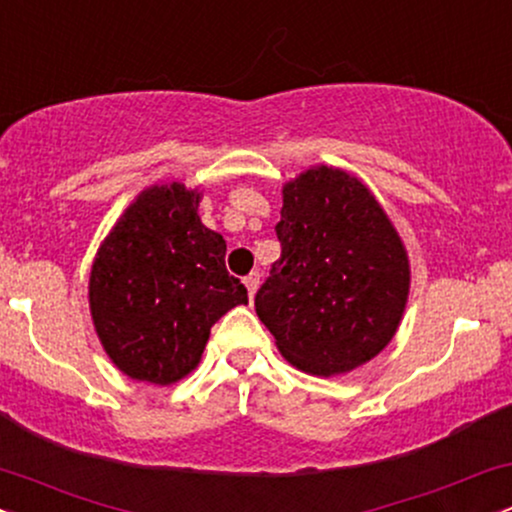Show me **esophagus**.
I'll list each match as a JSON object with an SVG mask.
<instances>
[{"instance_id":"1","label":"esophagus","mask_w":512,"mask_h":512,"mask_svg":"<svg viewBox=\"0 0 512 512\" xmlns=\"http://www.w3.org/2000/svg\"><path fill=\"white\" fill-rule=\"evenodd\" d=\"M245 286H248V296H250V301H252V298H255L257 289H260V274L252 272V274L245 276Z\"/></svg>"}]
</instances>
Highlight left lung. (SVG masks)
<instances>
[{"label":"left lung","instance_id":"left-lung-1","mask_svg":"<svg viewBox=\"0 0 512 512\" xmlns=\"http://www.w3.org/2000/svg\"><path fill=\"white\" fill-rule=\"evenodd\" d=\"M281 257L255 296L281 356L310 375L349 373L392 342L409 301V255L356 175L313 166L281 190Z\"/></svg>","mask_w":512,"mask_h":512}]
</instances>
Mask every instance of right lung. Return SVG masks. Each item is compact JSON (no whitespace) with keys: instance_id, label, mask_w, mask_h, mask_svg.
Segmentation results:
<instances>
[{"instance_id":"obj_1","label":"right lung","mask_w":512,"mask_h":512,"mask_svg":"<svg viewBox=\"0 0 512 512\" xmlns=\"http://www.w3.org/2000/svg\"><path fill=\"white\" fill-rule=\"evenodd\" d=\"M202 192L156 182L98 248L88 308L105 354L132 380L173 385L202 361L211 325L248 289L226 272V240L199 219Z\"/></svg>"}]
</instances>
